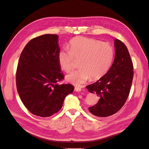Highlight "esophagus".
I'll use <instances>...</instances> for the list:
<instances>
[{"mask_svg": "<svg viewBox=\"0 0 149 149\" xmlns=\"http://www.w3.org/2000/svg\"><path fill=\"white\" fill-rule=\"evenodd\" d=\"M75 91L76 92H80L81 91V89L79 87H77V86H75Z\"/></svg>", "mask_w": 149, "mask_h": 149, "instance_id": "esophagus-1", "label": "esophagus"}]
</instances>
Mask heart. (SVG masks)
<instances>
[{"label":"heart","instance_id":"obj_1","mask_svg":"<svg viewBox=\"0 0 149 149\" xmlns=\"http://www.w3.org/2000/svg\"><path fill=\"white\" fill-rule=\"evenodd\" d=\"M68 48L58 51V61L61 68L69 73L77 67L75 60H79L80 69L66 76L67 81L76 86L84 84L90 77L96 80L103 77L114 58L111 44L93 38L76 37L69 41Z\"/></svg>","mask_w":149,"mask_h":149}]
</instances>
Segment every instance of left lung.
Segmentation results:
<instances>
[{
  "instance_id": "1",
  "label": "left lung",
  "mask_w": 149,
  "mask_h": 149,
  "mask_svg": "<svg viewBox=\"0 0 149 149\" xmlns=\"http://www.w3.org/2000/svg\"><path fill=\"white\" fill-rule=\"evenodd\" d=\"M115 48L114 61L108 72L86 86L89 92L100 97L95 105L89 107L92 114L99 117L111 116L120 110L129 97L134 77V66L126 46L116 39Z\"/></svg>"
}]
</instances>
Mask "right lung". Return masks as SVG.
Segmentation results:
<instances>
[{
	"instance_id": "right-lung-1",
	"label": "right lung",
	"mask_w": 149,
	"mask_h": 149,
	"mask_svg": "<svg viewBox=\"0 0 149 149\" xmlns=\"http://www.w3.org/2000/svg\"><path fill=\"white\" fill-rule=\"evenodd\" d=\"M58 36L45 34L31 40L23 49L16 70V86L20 100L33 114L52 116L62 107L72 93L70 84H58L64 79L58 61Z\"/></svg>"
}]
</instances>
